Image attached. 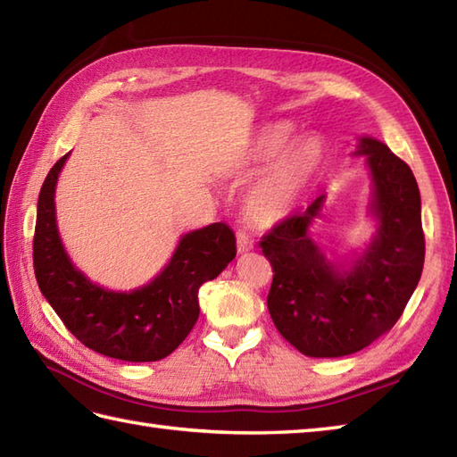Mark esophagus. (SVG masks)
I'll use <instances>...</instances> for the list:
<instances>
[{
	"instance_id": "esophagus-1",
	"label": "esophagus",
	"mask_w": 457,
	"mask_h": 457,
	"mask_svg": "<svg viewBox=\"0 0 457 457\" xmlns=\"http://www.w3.org/2000/svg\"><path fill=\"white\" fill-rule=\"evenodd\" d=\"M253 249V239L249 237L245 231H237V251L239 253H247V251Z\"/></svg>"
}]
</instances>
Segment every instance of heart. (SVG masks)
I'll return each instance as SVG.
<instances>
[{
  "label": "heart",
  "mask_w": 457,
  "mask_h": 457,
  "mask_svg": "<svg viewBox=\"0 0 457 457\" xmlns=\"http://www.w3.org/2000/svg\"><path fill=\"white\" fill-rule=\"evenodd\" d=\"M293 139V125L269 123L251 137L236 161V172L241 179L253 177L268 167L244 202L245 218L257 228H273L285 221L322 169V145L316 139H303L290 145Z\"/></svg>",
  "instance_id": "b5f03b06"
}]
</instances>
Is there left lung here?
Instances as JSON below:
<instances>
[{"label":"left lung","instance_id":"left-lung-1","mask_svg":"<svg viewBox=\"0 0 457 457\" xmlns=\"http://www.w3.org/2000/svg\"><path fill=\"white\" fill-rule=\"evenodd\" d=\"M377 234L349 269L324 257L310 237L326 196L288 216L259 241L273 267L267 306L277 329L308 357H344L373 344L401 318L424 267L420 192L409 164L385 143L361 137Z\"/></svg>","mask_w":457,"mask_h":457}]
</instances>
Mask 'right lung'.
<instances>
[{"instance_id":"1","label":"right lung","mask_w":457,"mask_h":457,"mask_svg":"<svg viewBox=\"0 0 457 457\" xmlns=\"http://www.w3.org/2000/svg\"><path fill=\"white\" fill-rule=\"evenodd\" d=\"M66 159L68 153L54 162L38 194L33 239L38 288L86 347L121 361H159L196 324L198 288L216 278L236 257L234 231L226 223L190 231L149 285L131 293L105 290L72 265L58 236L54 188Z\"/></svg>"}]
</instances>
